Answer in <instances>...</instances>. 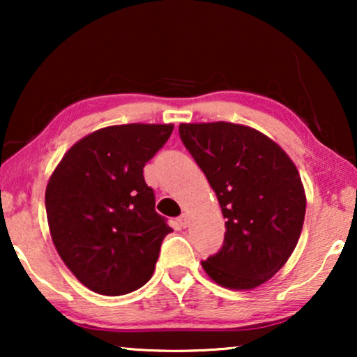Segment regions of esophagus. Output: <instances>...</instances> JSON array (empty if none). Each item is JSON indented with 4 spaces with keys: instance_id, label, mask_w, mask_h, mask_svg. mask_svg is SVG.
<instances>
[{
    "instance_id": "esophagus-1",
    "label": "esophagus",
    "mask_w": 357,
    "mask_h": 357,
    "mask_svg": "<svg viewBox=\"0 0 357 357\" xmlns=\"http://www.w3.org/2000/svg\"><path fill=\"white\" fill-rule=\"evenodd\" d=\"M178 224L182 227H187L188 226V216H187V214H182V216L178 218Z\"/></svg>"
}]
</instances>
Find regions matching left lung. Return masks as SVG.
Wrapping results in <instances>:
<instances>
[{
	"label": "left lung",
	"mask_w": 357,
	"mask_h": 357,
	"mask_svg": "<svg viewBox=\"0 0 357 357\" xmlns=\"http://www.w3.org/2000/svg\"><path fill=\"white\" fill-rule=\"evenodd\" d=\"M178 133L226 218L221 250L202 261L203 270L219 286L255 289L284 266L301 237L299 170L280 144L250 126L180 123Z\"/></svg>",
	"instance_id": "8db88e82"
}]
</instances>
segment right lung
Listing matches in <instances>:
<instances>
[{
  "mask_svg": "<svg viewBox=\"0 0 357 357\" xmlns=\"http://www.w3.org/2000/svg\"><path fill=\"white\" fill-rule=\"evenodd\" d=\"M174 125L130 123L73 144L45 190L52 241L65 265L97 294L123 296L151 280L172 229L143 177Z\"/></svg>",
  "mask_w": 357,
  "mask_h": 357,
  "instance_id": "add662e5",
  "label": "right lung"
}]
</instances>
